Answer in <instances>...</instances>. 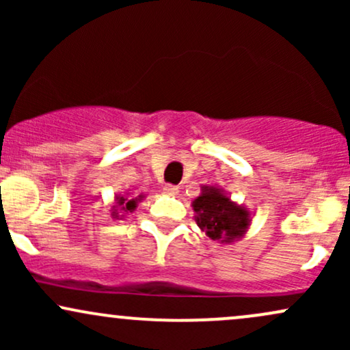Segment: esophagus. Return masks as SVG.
Returning <instances> with one entry per match:
<instances>
[{"label":"esophagus","mask_w":350,"mask_h":350,"mask_svg":"<svg viewBox=\"0 0 350 350\" xmlns=\"http://www.w3.org/2000/svg\"><path fill=\"white\" fill-rule=\"evenodd\" d=\"M163 191H164V194H167V196H178L179 194V187L172 186V184H166Z\"/></svg>","instance_id":"1"}]
</instances>
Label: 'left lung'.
I'll return each instance as SVG.
<instances>
[{
	"label": "left lung",
	"mask_w": 350,
	"mask_h": 350,
	"mask_svg": "<svg viewBox=\"0 0 350 350\" xmlns=\"http://www.w3.org/2000/svg\"><path fill=\"white\" fill-rule=\"evenodd\" d=\"M200 196L192 200L196 224L208 239L220 243H232L247 234L252 214L234 202L219 186H202Z\"/></svg>",
	"instance_id": "left-lung-1"
}]
</instances>
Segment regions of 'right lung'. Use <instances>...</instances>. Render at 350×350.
<instances>
[{"label": "right lung", "mask_w": 350, "mask_h": 350, "mask_svg": "<svg viewBox=\"0 0 350 350\" xmlns=\"http://www.w3.org/2000/svg\"><path fill=\"white\" fill-rule=\"evenodd\" d=\"M144 199L143 194L135 196L130 194V192H124V194H116L113 206L110 207L111 217L113 219H123L124 214L128 212H133L136 207H138V202H142Z\"/></svg>", "instance_id": "add662e5"}]
</instances>
